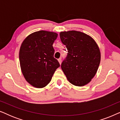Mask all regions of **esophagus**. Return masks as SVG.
I'll list each match as a JSON object with an SVG mask.
<instances>
[{"mask_svg":"<svg viewBox=\"0 0 120 120\" xmlns=\"http://www.w3.org/2000/svg\"><path fill=\"white\" fill-rule=\"evenodd\" d=\"M58 60L59 63H60V64H61V63H62V59L61 58H59Z\"/></svg>","mask_w":120,"mask_h":120,"instance_id":"1","label":"esophagus"}]
</instances>
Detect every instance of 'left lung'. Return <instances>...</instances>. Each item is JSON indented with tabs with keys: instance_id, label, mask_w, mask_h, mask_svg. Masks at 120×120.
<instances>
[{
	"instance_id": "8db88e82",
	"label": "left lung",
	"mask_w": 120,
	"mask_h": 120,
	"mask_svg": "<svg viewBox=\"0 0 120 120\" xmlns=\"http://www.w3.org/2000/svg\"><path fill=\"white\" fill-rule=\"evenodd\" d=\"M60 39L68 50L61 68L71 84H87L97 71L101 62L99 47L92 38L75 30L62 32Z\"/></svg>"
}]
</instances>
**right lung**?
<instances>
[{
  "label": "right lung",
  "instance_id": "add662e5",
  "mask_svg": "<svg viewBox=\"0 0 120 120\" xmlns=\"http://www.w3.org/2000/svg\"><path fill=\"white\" fill-rule=\"evenodd\" d=\"M56 33L40 30L24 39L19 53L22 74L28 82L36 88L45 87L60 64L54 58L53 44Z\"/></svg>",
  "mask_w": 120,
  "mask_h": 120
}]
</instances>
